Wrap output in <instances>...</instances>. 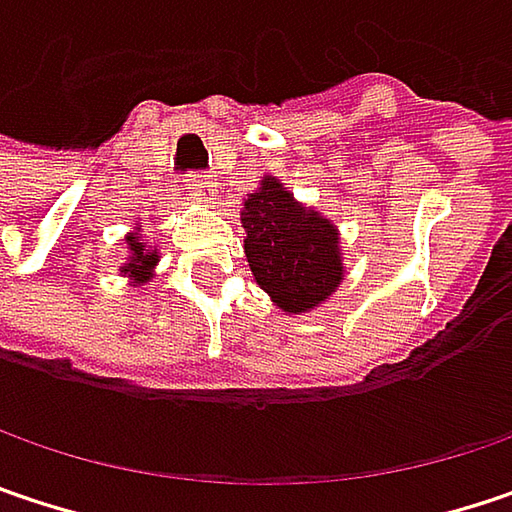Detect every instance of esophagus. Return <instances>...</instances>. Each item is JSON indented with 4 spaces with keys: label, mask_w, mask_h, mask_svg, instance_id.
<instances>
[{
    "label": "esophagus",
    "mask_w": 512,
    "mask_h": 512,
    "mask_svg": "<svg viewBox=\"0 0 512 512\" xmlns=\"http://www.w3.org/2000/svg\"><path fill=\"white\" fill-rule=\"evenodd\" d=\"M188 196H191L194 202L208 205V202H214V199H217V182H211V179H196V182H191V191H188Z\"/></svg>",
    "instance_id": "obj_1"
}]
</instances>
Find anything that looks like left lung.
I'll return each mask as SVG.
<instances>
[{
	"label": "left lung",
	"mask_w": 512,
	"mask_h": 512,
	"mask_svg": "<svg viewBox=\"0 0 512 512\" xmlns=\"http://www.w3.org/2000/svg\"><path fill=\"white\" fill-rule=\"evenodd\" d=\"M240 223L257 286L286 316L313 313L345 281L339 228L298 202L278 176H263L255 194H246Z\"/></svg>",
	"instance_id": "left-lung-1"
}]
</instances>
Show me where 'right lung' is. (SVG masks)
Segmentation results:
<instances>
[{
  "label": "right lung",
  "mask_w": 512,
  "mask_h": 512,
  "mask_svg": "<svg viewBox=\"0 0 512 512\" xmlns=\"http://www.w3.org/2000/svg\"><path fill=\"white\" fill-rule=\"evenodd\" d=\"M127 257H124V263L118 266V272L130 281V286H144L150 278H153V272H156V266H159V249L156 246H150V243H144V237H141V223H133V231H127Z\"/></svg>",
  "instance_id": "obj_1"
}]
</instances>
